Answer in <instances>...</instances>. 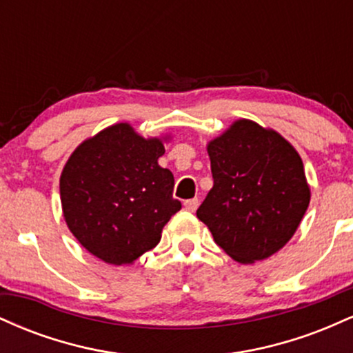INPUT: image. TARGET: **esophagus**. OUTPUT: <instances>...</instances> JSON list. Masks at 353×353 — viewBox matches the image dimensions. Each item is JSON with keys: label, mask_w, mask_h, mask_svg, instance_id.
Segmentation results:
<instances>
[{"label": "esophagus", "mask_w": 353, "mask_h": 353, "mask_svg": "<svg viewBox=\"0 0 353 353\" xmlns=\"http://www.w3.org/2000/svg\"><path fill=\"white\" fill-rule=\"evenodd\" d=\"M197 205H199V199H189L184 202V208L189 210V212H194V210L197 209Z\"/></svg>", "instance_id": "obj_1"}]
</instances>
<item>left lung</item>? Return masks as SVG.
Listing matches in <instances>:
<instances>
[{"label": "left lung", "instance_id": "1", "mask_svg": "<svg viewBox=\"0 0 353 353\" xmlns=\"http://www.w3.org/2000/svg\"><path fill=\"white\" fill-rule=\"evenodd\" d=\"M214 185L197 209L216 244L241 264L282 249L310 202L303 163L285 137L237 119L208 144Z\"/></svg>", "mask_w": 353, "mask_h": 353}]
</instances>
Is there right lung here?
Segmentation results:
<instances>
[{"label":"right lung","mask_w":353,"mask_h":353,"mask_svg":"<svg viewBox=\"0 0 353 353\" xmlns=\"http://www.w3.org/2000/svg\"><path fill=\"white\" fill-rule=\"evenodd\" d=\"M165 137H143L117 123L83 141L59 179L63 216L88 252L129 265L159 244L181 202L174 176L161 168Z\"/></svg>","instance_id":"1"}]
</instances>
